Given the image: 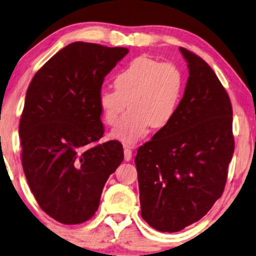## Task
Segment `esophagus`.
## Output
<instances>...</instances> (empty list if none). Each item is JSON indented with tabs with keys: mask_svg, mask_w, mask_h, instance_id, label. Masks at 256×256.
Here are the masks:
<instances>
[{
	"mask_svg": "<svg viewBox=\"0 0 256 256\" xmlns=\"http://www.w3.org/2000/svg\"><path fill=\"white\" fill-rule=\"evenodd\" d=\"M124 156H125L126 162L131 160V158H132V151H131L130 146H124Z\"/></svg>",
	"mask_w": 256,
	"mask_h": 256,
	"instance_id": "34e87169",
	"label": "esophagus"
}]
</instances>
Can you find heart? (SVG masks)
Segmentation results:
<instances>
[{
  "label": "heart",
  "mask_w": 256,
  "mask_h": 256,
  "mask_svg": "<svg viewBox=\"0 0 256 256\" xmlns=\"http://www.w3.org/2000/svg\"><path fill=\"white\" fill-rule=\"evenodd\" d=\"M116 90H102L98 96L102 116L114 126L128 106V114L111 136L126 144L139 140L153 128H165L178 108L184 77L173 63H162L151 57L132 60L114 76Z\"/></svg>",
  "instance_id": "heart-1"
}]
</instances>
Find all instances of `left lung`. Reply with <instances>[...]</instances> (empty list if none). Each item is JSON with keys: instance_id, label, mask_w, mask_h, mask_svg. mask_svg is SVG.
I'll return each instance as SVG.
<instances>
[{"instance_id": "1", "label": "left lung", "mask_w": 256, "mask_h": 256, "mask_svg": "<svg viewBox=\"0 0 256 256\" xmlns=\"http://www.w3.org/2000/svg\"><path fill=\"white\" fill-rule=\"evenodd\" d=\"M188 68L172 120L134 158L142 218L159 232L199 221L221 196L234 152L233 110L219 78L202 58L180 48Z\"/></svg>"}]
</instances>
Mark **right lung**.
<instances>
[{"mask_svg":"<svg viewBox=\"0 0 256 256\" xmlns=\"http://www.w3.org/2000/svg\"><path fill=\"white\" fill-rule=\"evenodd\" d=\"M126 48L74 42L30 82L18 132L22 166L40 208L64 224L94 216L104 185L124 159L122 145L103 137L98 96Z\"/></svg>","mask_w":256,"mask_h":256,"instance_id":"add662e5","label":"right lung"}]
</instances>
